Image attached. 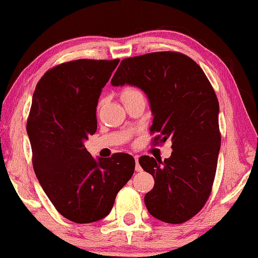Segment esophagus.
<instances>
[{
	"label": "esophagus",
	"mask_w": 258,
	"mask_h": 258,
	"mask_svg": "<svg viewBox=\"0 0 258 258\" xmlns=\"http://www.w3.org/2000/svg\"><path fill=\"white\" fill-rule=\"evenodd\" d=\"M135 159H136V171H142V168H140V165H139L138 157H136Z\"/></svg>",
	"instance_id": "esophagus-1"
}]
</instances>
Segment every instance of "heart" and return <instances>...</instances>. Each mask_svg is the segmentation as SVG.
Returning a JSON list of instances; mask_svg holds the SVG:
<instances>
[{"label":"heart","mask_w":258,"mask_h":258,"mask_svg":"<svg viewBox=\"0 0 258 258\" xmlns=\"http://www.w3.org/2000/svg\"><path fill=\"white\" fill-rule=\"evenodd\" d=\"M138 93L139 91L135 89V88H126V89H123L121 93V100H125V99H127V97L136 95V94H138Z\"/></svg>","instance_id":"heart-1"}]
</instances>
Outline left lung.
Returning a JSON list of instances; mask_svg holds the SVG:
<instances>
[{
    "label": "left lung",
    "mask_w": 258,
    "mask_h": 258,
    "mask_svg": "<svg viewBox=\"0 0 258 258\" xmlns=\"http://www.w3.org/2000/svg\"><path fill=\"white\" fill-rule=\"evenodd\" d=\"M114 87L139 88L150 102L155 140H171L164 161L142 156L139 164L155 178L144 201L149 213L182 224L206 204L220 150L219 102L204 71L178 52H153L121 60Z\"/></svg>",
    "instance_id": "left-lung-1"
}]
</instances>
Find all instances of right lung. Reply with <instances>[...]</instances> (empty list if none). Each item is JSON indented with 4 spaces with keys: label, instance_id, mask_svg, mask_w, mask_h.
Instances as JSON below:
<instances>
[{
    "label": "right lung",
    "instance_id": "right-lung-1",
    "mask_svg": "<svg viewBox=\"0 0 258 258\" xmlns=\"http://www.w3.org/2000/svg\"><path fill=\"white\" fill-rule=\"evenodd\" d=\"M119 59L57 65L39 81L27 121L38 181L61 216L89 224L107 217L135 172V158H94L84 142L97 128L96 107Z\"/></svg>",
    "mask_w": 258,
    "mask_h": 258
}]
</instances>
